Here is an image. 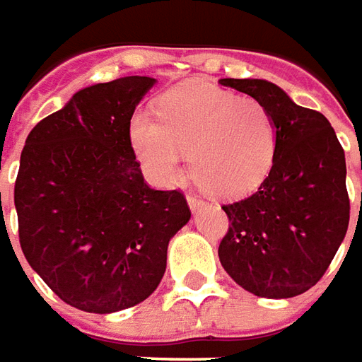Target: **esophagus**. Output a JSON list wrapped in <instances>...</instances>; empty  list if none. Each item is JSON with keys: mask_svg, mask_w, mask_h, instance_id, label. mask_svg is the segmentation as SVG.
<instances>
[{"mask_svg": "<svg viewBox=\"0 0 362 362\" xmlns=\"http://www.w3.org/2000/svg\"><path fill=\"white\" fill-rule=\"evenodd\" d=\"M187 202H189V209L193 210V212H197V210L204 206V202H202L199 197H193V194H189V197H187Z\"/></svg>", "mask_w": 362, "mask_h": 362, "instance_id": "obj_1", "label": "esophagus"}]
</instances>
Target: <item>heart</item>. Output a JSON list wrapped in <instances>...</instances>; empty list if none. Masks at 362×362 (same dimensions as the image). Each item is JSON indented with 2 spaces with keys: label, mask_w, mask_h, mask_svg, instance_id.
<instances>
[{
  "label": "heart",
  "mask_w": 362,
  "mask_h": 362,
  "mask_svg": "<svg viewBox=\"0 0 362 362\" xmlns=\"http://www.w3.org/2000/svg\"><path fill=\"white\" fill-rule=\"evenodd\" d=\"M130 140L156 183H179L185 152H191L201 185L222 199H238L257 189L273 168L276 124L253 97L206 81H187L161 95L158 117L136 112Z\"/></svg>",
  "instance_id": "1"
}]
</instances>
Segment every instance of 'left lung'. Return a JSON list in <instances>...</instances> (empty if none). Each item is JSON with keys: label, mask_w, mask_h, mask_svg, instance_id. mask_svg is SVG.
Instances as JSON below:
<instances>
[{"label": "left lung", "mask_w": 362, "mask_h": 362, "mask_svg": "<svg viewBox=\"0 0 362 362\" xmlns=\"http://www.w3.org/2000/svg\"><path fill=\"white\" fill-rule=\"evenodd\" d=\"M267 107L276 124L273 168L255 193L224 204L232 226L218 257L242 288L292 298L324 276L349 226L345 152L322 112L265 79H220Z\"/></svg>", "instance_id": "obj_1"}]
</instances>
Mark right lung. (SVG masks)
Returning <instances> with one entry per match:
<instances>
[{"instance_id": "right-lung-1", "label": "right lung", "mask_w": 362, "mask_h": 362, "mask_svg": "<svg viewBox=\"0 0 362 362\" xmlns=\"http://www.w3.org/2000/svg\"><path fill=\"white\" fill-rule=\"evenodd\" d=\"M153 78L79 89L27 136L15 181L19 242L29 265L74 308L111 314L152 294L169 240L191 210L156 191L130 142V119Z\"/></svg>"}]
</instances>
